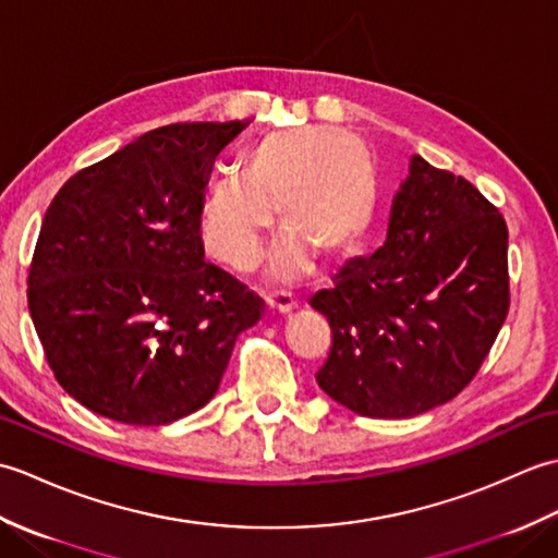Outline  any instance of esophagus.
<instances>
[{
    "label": "esophagus",
    "mask_w": 558,
    "mask_h": 558,
    "mask_svg": "<svg viewBox=\"0 0 558 558\" xmlns=\"http://www.w3.org/2000/svg\"><path fill=\"white\" fill-rule=\"evenodd\" d=\"M266 306L270 312L286 314V312H292L294 306H298V300H294L292 292H288V290H276V292L266 294Z\"/></svg>",
    "instance_id": "obj_1"
}]
</instances>
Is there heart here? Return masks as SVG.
I'll use <instances>...</instances> for the list:
<instances>
[{"label": "heart", "mask_w": 558, "mask_h": 558, "mask_svg": "<svg viewBox=\"0 0 558 558\" xmlns=\"http://www.w3.org/2000/svg\"><path fill=\"white\" fill-rule=\"evenodd\" d=\"M244 187L232 180L210 186L201 206V240L210 256L234 270H252L264 254L272 210L290 232L276 256L280 272L350 254L369 230L376 182L360 138L328 126L270 132L240 158Z\"/></svg>", "instance_id": "obj_1"}]
</instances>
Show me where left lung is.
<instances>
[{"mask_svg": "<svg viewBox=\"0 0 558 558\" xmlns=\"http://www.w3.org/2000/svg\"><path fill=\"white\" fill-rule=\"evenodd\" d=\"M310 304L333 333L316 381L336 402L378 420L444 405L506 322V220L468 180L414 156L384 246L350 258Z\"/></svg>", "mask_w": 558, "mask_h": 558, "instance_id": "1", "label": "left lung"}]
</instances>
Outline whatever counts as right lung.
I'll return each instance as SVG.
<instances>
[{"instance_id": "1", "label": "right lung", "mask_w": 558, "mask_h": 558, "mask_svg": "<svg viewBox=\"0 0 558 558\" xmlns=\"http://www.w3.org/2000/svg\"><path fill=\"white\" fill-rule=\"evenodd\" d=\"M244 122L153 129L76 172L43 218L28 310L47 364L102 417L160 426L216 396L264 300L206 264L210 165Z\"/></svg>"}]
</instances>
